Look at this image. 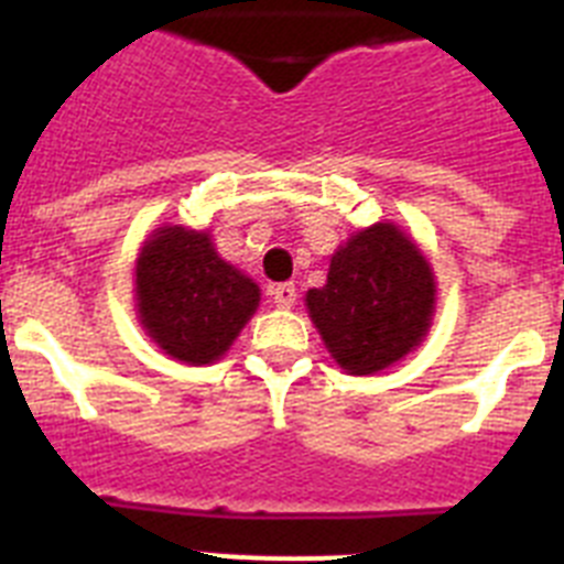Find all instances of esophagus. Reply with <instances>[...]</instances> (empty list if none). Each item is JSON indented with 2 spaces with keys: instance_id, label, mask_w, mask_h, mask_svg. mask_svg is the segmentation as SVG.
<instances>
[{
  "instance_id": "34e87169",
  "label": "esophagus",
  "mask_w": 564,
  "mask_h": 564,
  "mask_svg": "<svg viewBox=\"0 0 564 564\" xmlns=\"http://www.w3.org/2000/svg\"><path fill=\"white\" fill-rule=\"evenodd\" d=\"M271 296H273V305L288 311V307L296 305V288L291 282H282V285H273L271 288Z\"/></svg>"
}]
</instances>
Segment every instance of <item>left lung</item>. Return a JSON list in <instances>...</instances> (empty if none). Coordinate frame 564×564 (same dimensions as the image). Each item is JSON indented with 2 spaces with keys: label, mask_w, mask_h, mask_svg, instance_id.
<instances>
[{
  "label": "left lung",
  "mask_w": 564,
  "mask_h": 564,
  "mask_svg": "<svg viewBox=\"0 0 564 564\" xmlns=\"http://www.w3.org/2000/svg\"><path fill=\"white\" fill-rule=\"evenodd\" d=\"M435 302L430 259L390 220L341 242L325 285L305 293L307 316L347 376H376L417 350L432 327Z\"/></svg>",
  "instance_id": "left-lung-1"
}]
</instances>
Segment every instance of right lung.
Masks as SVG:
<instances>
[{
  "instance_id": "obj_1",
  "label": "right lung",
  "mask_w": 564,
  "mask_h": 564,
  "mask_svg": "<svg viewBox=\"0 0 564 564\" xmlns=\"http://www.w3.org/2000/svg\"><path fill=\"white\" fill-rule=\"evenodd\" d=\"M259 296L257 282L217 253L208 228H154L134 259L138 322L154 347L188 367L220 361Z\"/></svg>"
}]
</instances>
